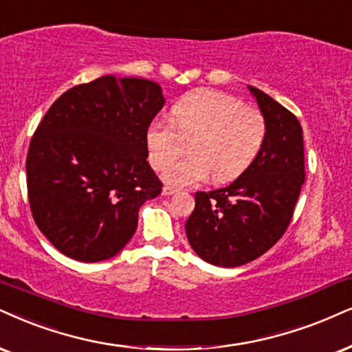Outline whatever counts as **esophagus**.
<instances>
[{
	"label": "esophagus",
	"mask_w": 352,
	"mask_h": 352,
	"mask_svg": "<svg viewBox=\"0 0 352 352\" xmlns=\"http://www.w3.org/2000/svg\"><path fill=\"white\" fill-rule=\"evenodd\" d=\"M173 193H177V190L172 188V186H164L162 188L164 197H170V195H173Z\"/></svg>",
	"instance_id": "1"
}]
</instances>
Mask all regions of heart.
<instances>
[{
	"label": "heart",
	"instance_id": "obj_1",
	"mask_svg": "<svg viewBox=\"0 0 352 352\" xmlns=\"http://www.w3.org/2000/svg\"><path fill=\"white\" fill-rule=\"evenodd\" d=\"M266 120L260 110L245 107L237 97L214 89H197L175 102L170 122L155 120L146 131L149 162L157 170L183 152L192 140L190 158L164 173L172 186H191L212 175L216 184H228L243 175L266 140Z\"/></svg>",
	"mask_w": 352,
	"mask_h": 352
}]
</instances>
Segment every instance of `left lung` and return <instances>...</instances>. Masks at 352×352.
<instances>
[{
  "label": "left lung",
  "mask_w": 352,
  "mask_h": 352,
  "mask_svg": "<svg viewBox=\"0 0 352 352\" xmlns=\"http://www.w3.org/2000/svg\"><path fill=\"white\" fill-rule=\"evenodd\" d=\"M266 120V140L250 168L229 186L197 191L185 232L195 253L234 268L261 256L283 237L305 180L304 138L294 113L248 86Z\"/></svg>",
  "instance_id": "obj_1"
}]
</instances>
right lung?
Listing matches in <instances>:
<instances>
[{
  "instance_id": "right-lung-1",
  "label": "right lung",
  "mask_w": 352,
  "mask_h": 352,
  "mask_svg": "<svg viewBox=\"0 0 352 352\" xmlns=\"http://www.w3.org/2000/svg\"><path fill=\"white\" fill-rule=\"evenodd\" d=\"M164 104L157 82L102 76L48 109L30 140L28 195L35 224L63 255L96 263L130 242L140 208L162 191L146 131Z\"/></svg>"
}]
</instances>
